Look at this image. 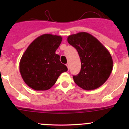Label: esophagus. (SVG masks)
Returning <instances> with one entry per match:
<instances>
[{
  "instance_id": "esophagus-1",
  "label": "esophagus",
  "mask_w": 129,
  "mask_h": 129,
  "mask_svg": "<svg viewBox=\"0 0 129 129\" xmlns=\"http://www.w3.org/2000/svg\"><path fill=\"white\" fill-rule=\"evenodd\" d=\"M66 66H67V68H68V70H69V63H67V64H66Z\"/></svg>"
}]
</instances>
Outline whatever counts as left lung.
I'll return each instance as SVG.
<instances>
[{"mask_svg": "<svg viewBox=\"0 0 129 129\" xmlns=\"http://www.w3.org/2000/svg\"><path fill=\"white\" fill-rule=\"evenodd\" d=\"M67 42L77 49L81 62L80 72L73 76L75 84L87 90L103 85L113 69L112 58L109 50L87 32L71 35L67 37Z\"/></svg>", "mask_w": 129, "mask_h": 129, "instance_id": "left-lung-1", "label": "left lung"}]
</instances>
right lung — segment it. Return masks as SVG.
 I'll return each mask as SVG.
<instances>
[{
  "instance_id": "right-lung-1",
  "label": "right lung",
  "mask_w": 129,
  "mask_h": 129,
  "mask_svg": "<svg viewBox=\"0 0 129 129\" xmlns=\"http://www.w3.org/2000/svg\"><path fill=\"white\" fill-rule=\"evenodd\" d=\"M62 38L56 35H42L27 47L19 63L23 80L36 90H46L55 84L59 75L67 71V67L55 54Z\"/></svg>"
}]
</instances>
